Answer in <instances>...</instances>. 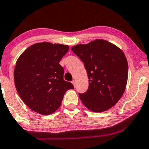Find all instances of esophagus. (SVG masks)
<instances>
[{"label": "esophagus", "mask_w": 149, "mask_h": 149, "mask_svg": "<svg viewBox=\"0 0 149 149\" xmlns=\"http://www.w3.org/2000/svg\"><path fill=\"white\" fill-rule=\"evenodd\" d=\"M72 83L73 85H74V87H75V86H76V81H75V80H73L72 81Z\"/></svg>", "instance_id": "esophagus-1"}]
</instances>
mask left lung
Returning <instances> with one entry per match:
<instances>
[{"label":"left lung","instance_id":"8db88e82","mask_svg":"<svg viewBox=\"0 0 149 149\" xmlns=\"http://www.w3.org/2000/svg\"><path fill=\"white\" fill-rule=\"evenodd\" d=\"M72 50L84 62L89 88L79 94L88 109L102 112L114 106L122 97L128 79V62L123 51L105 40L73 46Z\"/></svg>","mask_w":149,"mask_h":149}]
</instances>
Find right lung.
<instances>
[{"label":"right lung","instance_id":"right-lung-1","mask_svg":"<svg viewBox=\"0 0 149 149\" xmlns=\"http://www.w3.org/2000/svg\"><path fill=\"white\" fill-rule=\"evenodd\" d=\"M69 46L43 42L28 47L17 59L14 82L19 96L31 110L42 115L54 113L64 94L74 89L64 80V69L59 64Z\"/></svg>","mask_w":149,"mask_h":149}]
</instances>
